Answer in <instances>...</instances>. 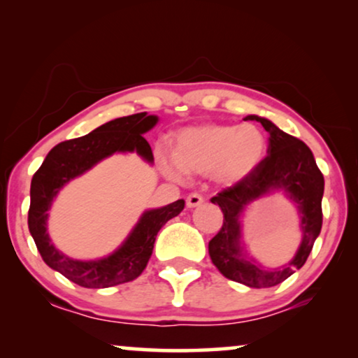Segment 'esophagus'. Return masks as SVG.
Here are the masks:
<instances>
[{"label":"esophagus","instance_id":"1","mask_svg":"<svg viewBox=\"0 0 358 358\" xmlns=\"http://www.w3.org/2000/svg\"><path fill=\"white\" fill-rule=\"evenodd\" d=\"M202 203H203V197L200 194H190L187 195V199H185V205H187V208H195Z\"/></svg>","mask_w":358,"mask_h":358}]
</instances>
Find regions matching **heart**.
Masks as SVG:
<instances>
[{
	"instance_id": "obj_1",
	"label": "heart",
	"mask_w": 358,
	"mask_h": 358,
	"mask_svg": "<svg viewBox=\"0 0 358 358\" xmlns=\"http://www.w3.org/2000/svg\"><path fill=\"white\" fill-rule=\"evenodd\" d=\"M267 140L254 124H202L179 130L173 136V157L158 151L161 169L171 178L207 176L223 185H238L262 163Z\"/></svg>"
}]
</instances>
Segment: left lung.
Listing matches in <instances>:
<instances>
[{"label":"left lung","instance_id":"left-lung-1","mask_svg":"<svg viewBox=\"0 0 358 358\" xmlns=\"http://www.w3.org/2000/svg\"><path fill=\"white\" fill-rule=\"evenodd\" d=\"M244 120L261 122L268 131V155L244 182L224 189L212 199V203L222 208L224 220L222 229L208 243V254L215 267L229 280L251 288H268L287 280L310 256L322 227L324 178L311 150L301 140L285 134L264 117L248 115ZM275 192H282L296 205L302 241L296 256L287 264L266 269L243 251L241 217L252 201Z\"/></svg>","mask_w":358,"mask_h":358}]
</instances>
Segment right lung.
Instances as JSON below:
<instances>
[{"mask_svg":"<svg viewBox=\"0 0 358 358\" xmlns=\"http://www.w3.org/2000/svg\"><path fill=\"white\" fill-rule=\"evenodd\" d=\"M158 124V117L146 112L120 117L97 127L80 138L66 140L48 151L31 182L29 231L43 262L68 280L85 288H107L131 282L145 271L153 252L156 234L166 222L184 210L182 199L161 208L145 210L124 243L109 256L91 261L71 259L53 246L47 231L48 210L70 180L80 178L102 159L115 153H136L153 164V151L143 134Z\"/></svg>","mask_w":358,"mask_h":358,"instance_id":"add662e5","label":"right lung"}]
</instances>
